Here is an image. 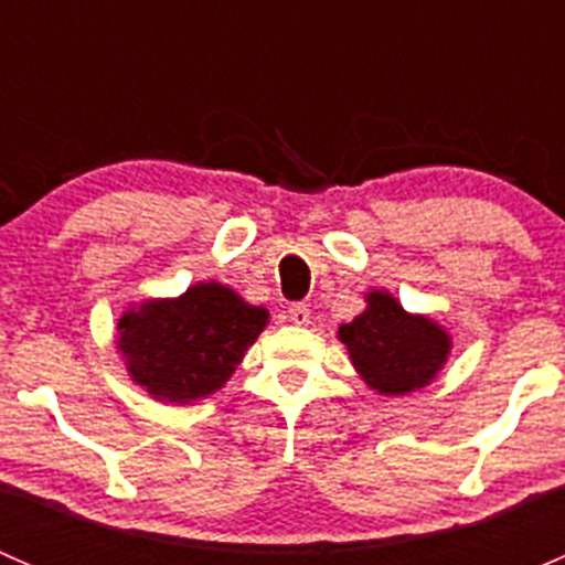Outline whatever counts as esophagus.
<instances>
[{
	"label": "esophagus",
	"instance_id": "1",
	"mask_svg": "<svg viewBox=\"0 0 565 565\" xmlns=\"http://www.w3.org/2000/svg\"><path fill=\"white\" fill-rule=\"evenodd\" d=\"M289 319L295 324H309L311 322V309L306 303H292L289 306Z\"/></svg>",
	"mask_w": 565,
	"mask_h": 565
}]
</instances>
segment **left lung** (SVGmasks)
I'll return each instance as SVG.
<instances>
[{"label": "left lung", "instance_id": "1", "mask_svg": "<svg viewBox=\"0 0 565 565\" xmlns=\"http://www.w3.org/2000/svg\"><path fill=\"white\" fill-rule=\"evenodd\" d=\"M341 344L363 383L385 396H404L437 377L451 335L424 315H409L385 289L366 295V311L339 328Z\"/></svg>", "mask_w": 565, "mask_h": 565}]
</instances>
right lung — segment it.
Instances as JSON below:
<instances>
[{"instance_id": "add662e5", "label": "right lung", "mask_w": 565, "mask_h": 565, "mask_svg": "<svg viewBox=\"0 0 565 565\" xmlns=\"http://www.w3.org/2000/svg\"><path fill=\"white\" fill-rule=\"evenodd\" d=\"M267 317L224 284H193L180 298L130 306L117 322V350L152 398L188 404L224 388Z\"/></svg>"}]
</instances>
